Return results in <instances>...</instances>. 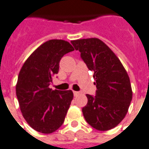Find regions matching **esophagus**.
<instances>
[{
    "label": "esophagus",
    "mask_w": 149,
    "mask_h": 149,
    "mask_svg": "<svg viewBox=\"0 0 149 149\" xmlns=\"http://www.w3.org/2000/svg\"><path fill=\"white\" fill-rule=\"evenodd\" d=\"M73 95H74L75 97H77V96L79 95V92H78V91H73Z\"/></svg>",
    "instance_id": "1"
}]
</instances>
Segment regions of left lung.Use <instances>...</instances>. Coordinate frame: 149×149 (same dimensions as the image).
I'll use <instances>...</instances> for the list:
<instances>
[{"label":"left lung","mask_w":149,"mask_h":149,"mask_svg":"<svg viewBox=\"0 0 149 149\" xmlns=\"http://www.w3.org/2000/svg\"><path fill=\"white\" fill-rule=\"evenodd\" d=\"M87 68L94 72L97 91L86 95L87 104L82 109L85 120L96 130H111L126 116L132 100L130 78L120 59L97 38L71 41Z\"/></svg>","instance_id":"left-lung-1"}]
</instances>
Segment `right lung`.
Returning <instances> with one entry per match:
<instances>
[{
  "mask_svg": "<svg viewBox=\"0 0 149 149\" xmlns=\"http://www.w3.org/2000/svg\"><path fill=\"white\" fill-rule=\"evenodd\" d=\"M74 51L64 40H50L32 53L22 66L16 96L22 114L33 130L52 134L64 122L73 93L52 90L49 85L58 72L63 55Z\"/></svg>",
  "mask_w": 149,
  "mask_h": 149,
  "instance_id": "right-lung-1",
  "label": "right lung"
}]
</instances>
